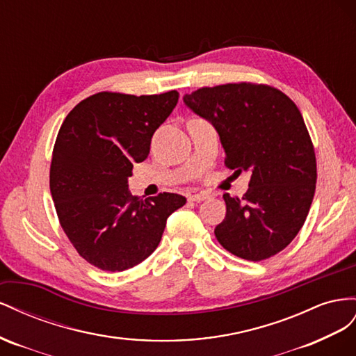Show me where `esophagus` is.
I'll return each mask as SVG.
<instances>
[{
  "instance_id": "obj_1",
  "label": "esophagus",
  "mask_w": 356,
  "mask_h": 356,
  "mask_svg": "<svg viewBox=\"0 0 356 356\" xmlns=\"http://www.w3.org/2000/svg\"><path fill=\"white\" fill-rule=\"evenodd\" d=\"M210 195L206 194V192H198V194H192L189 195V201H195V202H200V201H204L207 200Z\"/></svg>"
}]
</instances>
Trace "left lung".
<instances>
[{
  "instance_id": "obj_1",
  "label": "left lung",
  "mask_w": 356,
  "mask_h": 356,
  "mask_svg": "<svg viewBox=\"0 0 356 356\" xmlns=\"http://www.w3.org/2000/svg\"><path fill=\"white\" fill-rule=\"evenodd\" d=\"M184 103L215 127L227 167L250 172L243 198L223 194L218 241L248 261L276 255L304 225L316 188V158L298 107L280 90L252 83L202 88Z\"/></svg>"
}]
</instances>
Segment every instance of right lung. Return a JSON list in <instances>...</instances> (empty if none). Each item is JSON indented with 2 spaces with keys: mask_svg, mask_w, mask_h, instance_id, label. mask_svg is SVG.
<instances>
[{
  "mask_svg": "<svg viewBox=\"0 0 356 356\" xmlns=\"http://www.w3.org/2000/svg\"><path fill=\"white\" fill-rule=\"evenodd\" d=\"M179 101L177 90L159 95L99 92L65 118L54 147L50 192L60 227L79 255L106 271L145 261L168 216L186 198L164 192L131 195L128 177L150 152L155 131Z\"/></svg>",
  "mask_w": 356,
  "mask_h": 356,
  "instance_id": "right-lung-1",
  "label": "right lung"
}]
</instances>
